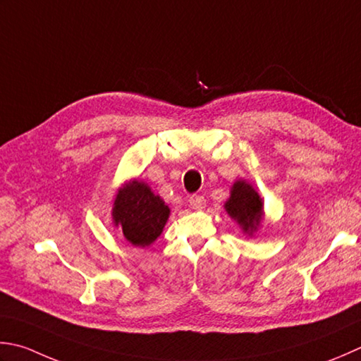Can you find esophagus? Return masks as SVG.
<instances>
[{
    "label": "esophagus",
    "instance_id": "obj_1",
    "mask_svg": "<svg viewBox=\"0 0 361 361\" xmlns=\"http://www.w3.org/2000/svg\"><path fill=\"white\" fill-rule=\"evenodd\" d=\"M189 203H190V207H192L194 209H203V208H204V203H207V200H204L203 195L192 194V195L189 197Z\"/></svg>",
    "mask_w": 361,
    "mask_h": 361
}]
</instances>
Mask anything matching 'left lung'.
<instances>
[{
    "label": "left lung",
    "mask_w": 361,
    "mask_h": 361,
    "mask_svg": "<svg viewBox=\"0 0 361 361\" xmlns=\"http://www.w3.org/2000/svg\"><path fill=\"white\" fill-rule=\"evenodd\" d=\"M227 213L241 225L245 233L257 230L263 217V203L255 189L245 181H236L231 188V197L225 203Z\"/></svg>",
    "instance_id": "8db88e82"
}]
</instances>
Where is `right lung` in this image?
<instances>
[{
	"label": "right lung",
	"instance_id": "right-lung-1",
	"mask_svg": "<svg viewBox=\"0 0 361 361\" xmlns=\"http://www.w3.org/2000/svg\"><path fill=\"white\" fill-rule=\"evenodd\" d=\"M169 213L167 204L145 183L131 181L117 194L112 217L133 245L145 247L161 235Z\"/></svg>",
	"mask_w": 361,
	"mask_h": 361
}]
</instances>
